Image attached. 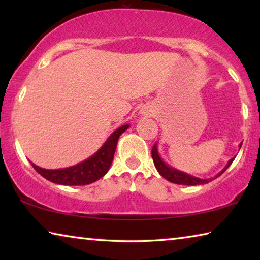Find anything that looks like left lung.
<instances>
[{"label": "left lung", "instance_id": "left-lung-1", "mask_svg": "<svg viewBox=\"0 0 260 260\" xmlns=\"http://www.w3.org/2000/svg\"><path fill=\"white\" fill-rule=\"evenodd\" d=\"M241 146H242V143H240V148H241ZM151 156H152V159H153V164H155L157 171L159 172V174L161 175L162 178H165L167 181H170L172 183L186 184V186H196V184H204V183H208L210 181H212V179L220 177V175L225 172L228 167L231 166L233 160H234V158L230 159V161H228L227 165L223 167V170L221 171V172L215 175L214 178H212V179H200V178L192 177V175H190V174L181 172V171L175 170V169H173V167H170L169 165H166L160 158L159 153H158L157 144H155V146L152 147Z\"/></svg>", "mask_w": 260, "mask_h": 260}]
</instances>
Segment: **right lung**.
I'll use <instances>...</instances> for the list:
<instances>
[{
  "label": "right lung",
  "instance_id": "add662e5",
  "mask_svg": "<svg viewBox=\"0 0 260 260\" xmlns=\"http://www.w3.org/2000/svg\"><path fill=\"white\" fill-rule=\"evenodd\" d=\"M128 127L129 125H124L114 131L98 152L77 165L59 170H46L34 165L33 162L32 166L39 174L54 183L65 186H85L93 183L107 174L111 166L118 139Z\"/></svg>",
  "mask_w": 260,
  "mask_h": 260
}]
</instances>
